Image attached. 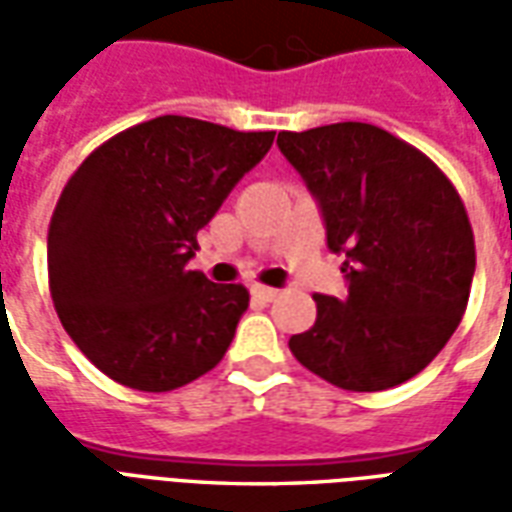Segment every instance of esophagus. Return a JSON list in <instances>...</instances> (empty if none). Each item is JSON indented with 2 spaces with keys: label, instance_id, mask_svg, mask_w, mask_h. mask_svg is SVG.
<instances>
[{
  "label": "esophagus",
  "instance_id": "1",
  "mask_svg": "<svg viewBox=\"0 0 512 512\" xmlns=\"http://www.w3.org/2000/svg\"><path fill=\"white\" fill-rule=\"evenodd\" d=\"M277 288H266V285H252V296L260 301H274L277 299Z\"/></svg>",
  "mask_w": 512,
  "mask_h": 512
}]
</instances>
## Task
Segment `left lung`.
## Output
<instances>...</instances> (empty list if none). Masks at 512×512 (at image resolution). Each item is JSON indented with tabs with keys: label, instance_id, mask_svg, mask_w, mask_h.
I'll use <instances>...</instances> for the list:
<instances>
[{
	"label": "left lung",
	"instance_id": "left-lung-1",
	"mask_svg": "<svg viewBox=\"0 0 512 512\" xmlns=\"http://www.w3.org/2000/svg\"><path fill=\"white\" fill-rule=\"evenodd\" d=\"M282 156L318 200L326 244L345 255L348 296H315L290 351L323 381L381 392L414 378L458 329L474 277V235L447 175L370 123L282 131Z\"/></svg>",
	"mask_w": 512,
	"mask_h": 512
}]
</instances>
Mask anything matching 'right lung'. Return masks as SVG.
Returning a JSON list of instances; mask_svg holds the SVG:
<instances>
[{"instance_id": "1", "label": "right lung", "mask_w": 512, "mask_h": 512, "mask_svg": "<svg viewBox=\"0 0 512 512\" xmlns=\"http://www.w3.org/2000/svg\"><path fill=\"white\" fill-rule=\"evenodd\" d=\"M271 142L274 131L164 115L95 147L65 183L49 224L51 299L112 381L169 392L222 362L249 290L186 263Z\"/></svg>"}]
</instances>
